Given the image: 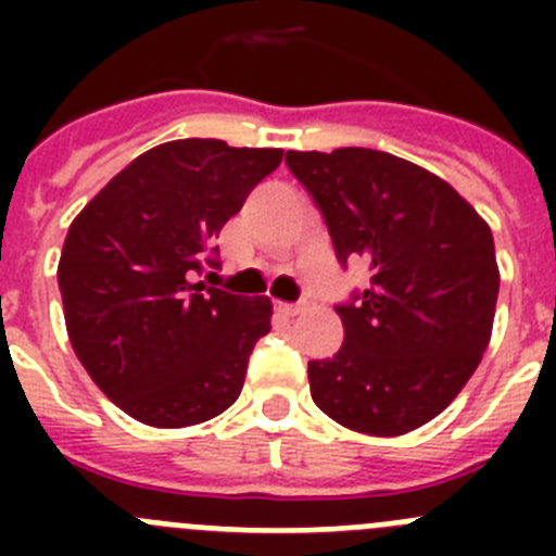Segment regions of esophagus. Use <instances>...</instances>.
Masks as SVG:
<instances>
[{"label": "esophagus", "mask_w": 556, "mask_h": 556, "mask_svg": "<svg viewBox=\"0 0 556 556\" xmlns=\"http://www.w3.org/2000/svg\"><path fill=\"white\" fill-rule=\"evenodd\" d=\"M275 312L283 314V317H298L303 312V306H294V303H275Z\"/></svg>", "instance_id": "obj_1"}]
</instances>
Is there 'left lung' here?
<instances>
[{
	"label": "left lung",
	"mask_w": 556,
	"mask_h": 556,
	"mask_svg": "<svg viewBox=\"0 0 556 556\" xmlns=\"http://www.w3.org/2000/svg\"><path fill=\"white\" fill-rule=\"evenodd\" d=\"M342 264L370 287L339 306L345 342L308 362L314 404L345 429L397 437L434 420L488 351L498 301L490 225L434 172L390 152H287Z\"/></svg>",
	"instance_id": "obj_1"
}]
</instances>
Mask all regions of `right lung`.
Listing matches in <instances>:
<instances>
[{
  "instance_id": "right-lung-1",
  "label": "right lung",
  "mask_w": 556,
  "mask_h": 556,
  "mask_svg": "<svg viewBox=\"0 0 556 556\" xmlns=\"http://www.w3.org/2000/svg\"><path fill=\"white\" fill-rule=\"evenodd\" d=\"M281 159L275 147L166 141L132 159L68 225L58 262L68 342L139 424H205L242 392L273 303L198 275L223 225Z\"/></svg>"
}]
</instances>
